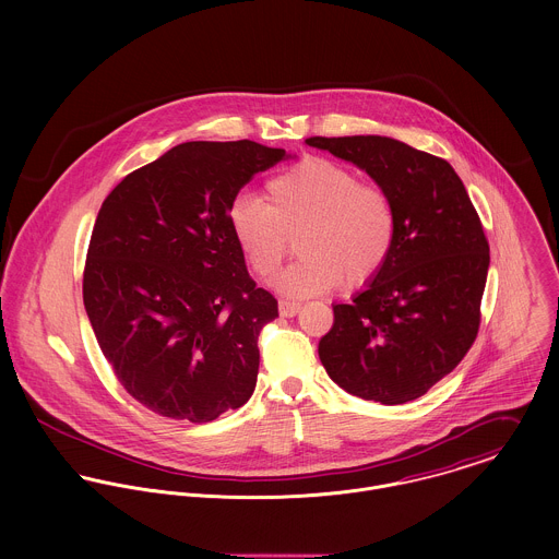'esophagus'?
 I'll use <instances>...</instances> for the list:
<instances>
[{
    "label": "esophagus",
    "instance_id": "obj_1",
    "mask_svg": "<svg viewBox=\"0 0 559 559\" xmlns=\"http://www.w3.org/2000/svg\"><path fill=\"white\" fill-rule=\"evenodd\" d=\"M299 310H301V304H295V301H280V314L286 317V319L297 317Z\"/></svg>",
    "mask_w": 559,
    "mask_h": 559
}]
</instances>
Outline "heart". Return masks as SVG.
I'll return each instance as SVG.
<instances>
[{
  "label": "heart",
  "instance_id": "b5f03b06",
  "mask_svg": "<svg viewBox=\"0 0 559 559\" xmlns=\"http://www.w3.org/2000/svg\"><path fill=\"white\" fill-rule=\"evenodd\" d=\"M269 204L239 195L228 209V224L251 269L271 277L299 235L293 262L275 286L286 297L326 295L344 282L370 284L385 266L396 215L390 198L361 185L359 176L324 157H306L266 182Z\"/></svg>",
  "mask_w": 559,
  "mask_h": 559
}]
</instances>
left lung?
Masks as SVG:
<instances>
[{
  "instance_id": "left-lung-1",
  "label": "left lung",
  "mask_w": 559,
  "mask_h": 559,
  "mask_svg": "<svg viewBox=\"0 0 559 559\" xmlns=\"http://www.w3.org/2000/svg\"><path fill=\"white\" fill-rule=\"evenodd\" d=\"M308 146L364 169L390 198L396 237L381 273L350 304H333L319 357L344 392L381 404L424 396L472 348L488 273V240L448 160L381 135L310 138Z\"/></svg>"
}]
</instances>
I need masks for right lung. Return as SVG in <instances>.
Segmentation results:
<instances>
[{
	"mask_svg": "<svg viewBox=\"0 0 559 559\" xmlns=\"http://www.w3.org/2000/svg\"><path fill=\"white\" fill-rule=\"evenodd\" d=\"M288 157L249 140L185 142L124 176L98 211L83 306L122 388L163 417L213 421L253 394L277 301L249 277L228 209Z\"/></svg>",
	"mask_w": 559,
	"mask_h": 559,
	"instance_id": "obj_1",
	"label": "right lung"
}]
</instances>
